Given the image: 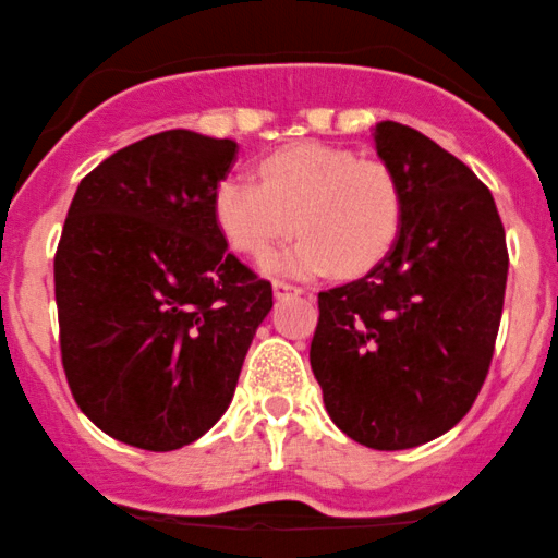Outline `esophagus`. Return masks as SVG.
Segmentation results:
<instances>
[{
    "label": "esophagus",
    "mask_w": 558,
    "mask_h": 558,
    "mask_svg": "<svg viewBox=\"0 0 558 558\" xmlns=\"http://www.w3.org/2000/svg\"><path fill=\"white\" fill-rule=\"evenodd\" d=\"M305 289L296 287V284H289V281H274V296H287V294H302Z\"/></svg>",
    "instance_id": "esophagus-1"
}]
</instances>
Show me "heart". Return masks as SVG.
<instances>
[{
	"label": "heart",
	"instance_id": "heart-1",
	"mask_svg": "<svg viewBox=\"0 0 558 558\" xmlns=\"http://www.w3.org/2000/svg\"><path fill=\"white\" fill-rule=\"evenodd\" d=\"M262 184L228 177L215 190V220L235 251L258 258L300 230L264 266L292 277L366 274L402 228V190L389 166L328 143H292L266 156Z\"/></svg>",
	"mask_w": 558,
	"mask_h": 558
}]
</instances>
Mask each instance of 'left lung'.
I'll return each instance as SVG.
<instances>
[{"mask_svg": "<svg viewBox=\"0 0 558 558\" xmlns=\"http://www.w3.org/2000/svg\"><path fill=\"white\" fill-rule=\"evenodd\" d=\"M374 146L402 190V228L372 271L317 294L310 366L330 421L376 451L444 436L472 408L500 330L508 245L476 173L381 120Z\"/></svg>", "mask_w": 558, "mask_h": 558, "instance_id": "obj_1", "label": "left lung"}]
</instances>
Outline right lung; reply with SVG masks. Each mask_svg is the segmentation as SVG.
Segmentation results:
<instances>
[{"mask_svg": "<svg viewBox=\"0 0 558 558\" xmlns=\"http://www.w3.org/2000/svg\"><path fill=\"white\" fill-rule=\"evenodd\" d=\"M238 143L166 130L86 173L53 277L71 395L107 436L173 451L233 400L271 284L228 253L215 190Z\"/></svg>", "mask_w": 558, "mask_h": 558, "instance_id": "add662e5", "label": "right lung"}]
</instances>
